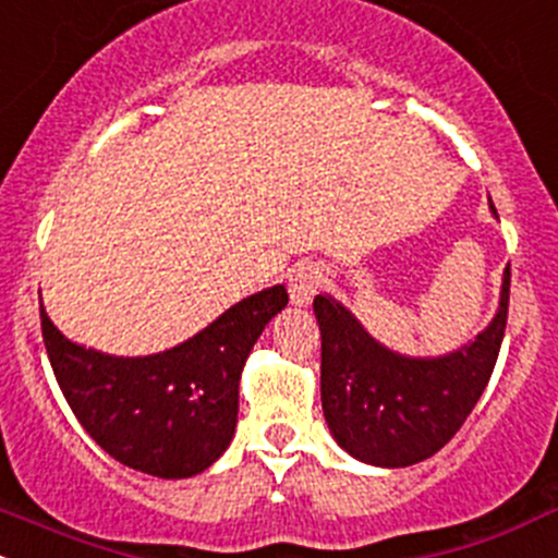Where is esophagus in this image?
Masks as SVG:
<instances>
[{
    "instance_id": "obj_1",
    "label": "esophagus",
    "mask_w": 558,
    "mask_h": 558,
    "mask_svg": "<svg viewBox=\"0 0 558 558\" xmlns=\"http://www.w3.org/2000/svg\"><path fill=\"white\" fill-rule=\"evenodd\" d=\"M322 287V271L314 266H301L290 274V301L295 306H308Z\"/></svg>"
}]
</instances>
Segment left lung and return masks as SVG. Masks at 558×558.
<instances>
[{
	"label": "left lung",
	"mask_w": 558,
	"mask_h": 558,
	"mask_svg": "<svg viewBox=\"0 0 558 558\" xmlns=\"http://www.w3.org/2000/svg\"><path fill=\"white\" fill-rule=\"evenodd\" d=\"M489 209L497 217L492 198ZM508 298L510 266L489 327L444 357L392 352L336 298H314L322 332V411L336 444L376 468H408L444 449L489 384Z\"/></svg>",
	"instance_id": "obj_1"
}]
</instances>
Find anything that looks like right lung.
<instances>
[{"mask_svg":"<svg viewBox=\"0 0 558 558\" xmlns=\"http://www.w3.org/2000/svg\"><path fill=\"white\" fill-rule=\"evenodd\" d=\"M284 284L244 298L185 343L150 357H112L69 341L45 308L43 338L56 381L85 433L125 468L191 478L222 457L236 433L239 378Z\"/></svg>","mask_w":558,"mask_h":558,"instance_id":"right-lung-1","label":"right lung"}]
</instances>
